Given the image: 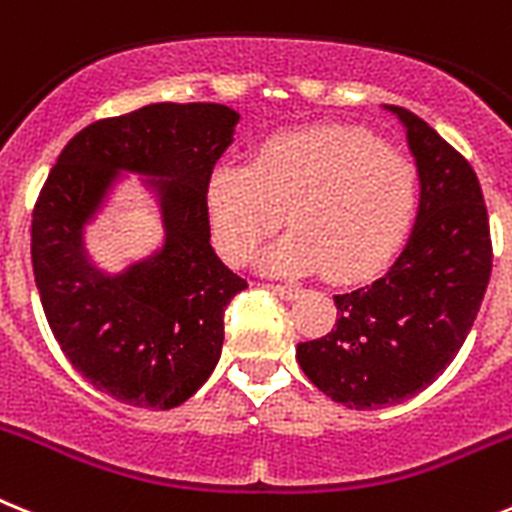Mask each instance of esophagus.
I'll return each mask as SVG.
<instances>
[{
    "mask_svg": "<svg viewBox=\"0 0 512 512\" xmlns=\"http://www.w3.org/2000/svg\"><path fill=\"white\" fill-rule=\"evenodd\" d=\"M269 290L277 292L279 298H285V300H295L300 295L298 287H292V285H269Z\"/></svg>",
    "mask_w": 512,
    "mask_h": 512,
    "instance_id": "obj_1",
    "label": "esophagus"
}]
</instances>
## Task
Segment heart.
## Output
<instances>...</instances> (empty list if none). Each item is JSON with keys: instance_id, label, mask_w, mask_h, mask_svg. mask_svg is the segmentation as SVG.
<instances>
[{"instance_id": "b5f03b06", "label": "heart", "mask_w": 512, "mask_h": 512, "mask_svg": "<svg viewBox=\"0 0 512 512\" xmlns=\"http://www.w3.org/2000/svg\"><path fill=\"white\" fill-rule=\"evenodd\" d=\"M417 170L357 129H298L266 139L251 165L220 163L207 181V209L222 256L246 264L279 230L292 227L261 256L272 274L326 269L360 279L399 248L417 212Z\"/></svg>"}]
</instances>
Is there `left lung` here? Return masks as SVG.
<instances>
[{
	"label": "left lung",
	"instance_id": "obj_1",
	"mask_svg": "<svg viewBox=\"0 0 512 512\" xmlns=\"http://www.w3.org/2000/svg\"><path fill=\"white\" fill-rule=\"evenodd\" d=\"M417 163L412 235L378 279L334 295L336 323L298 344L308 381L349 409H381L425 391L464 347L492 272L482 186L430 124L386 106Z\"/></svg>",
	"mask_w": 512,
	"mask_h": 512
}]
</instances>
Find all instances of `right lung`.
<instances>
[{
  "instance_id": "obj_1",
  "label": "right lung",
  "mask_w": 512,
  "mask_h": 512,
  "mask_svg": "<svg viewBox=\"0 0 512 512\" xmlns=\"http://www.w3.org/2000/svg\"><path fill=\"white\" fill-rule=\"evenodd\" d=\"M238 113L220 103H152L74 134L33 209L30 256L43 313L72 368L121 404L173 409L220 360L227 303L246 279L209 243L207 181ZM124 172L158 196L164 246L108 275L84 227Z\"/></svg>"
}]
</instances>
